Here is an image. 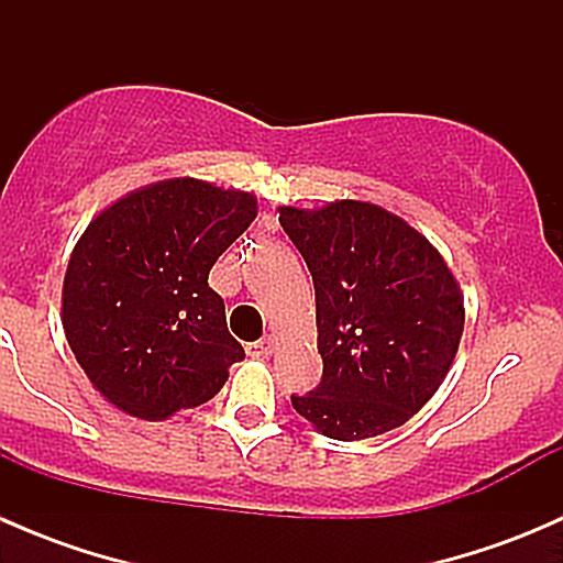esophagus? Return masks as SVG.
<instances>
[{
	"instance_id": "obj_1",
	"label": "esophagus",
	"mask_w": 563,
	"mask_h": 563,
	"mask_svg": "<svg viewBox=\"0 0 563 563\" xmlns=\"http://www.w3.org/2000/svg\"><path fill=\"white\" fill-rule=\"evenodd\" d=\"M272 351H275V340H272V338L247 343V354L253 356V360H266V356H272Z\"/></svg>"
}]
</instances>
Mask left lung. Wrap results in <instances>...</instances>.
Returning <instances> with one entry per match:
<instances>
[{"mask_svg": "<svg viewBox=\"0 0 563 563\" xmlns=\"http://www.w3.org/2000/svg\"><path fill=\"white\" fill-rule=\"evenodd\" d=\"M313 275L321 384L291 395L327 439L360 441L406 424L439 391L463 338L460 283L444 255L378 203L280 207Z\"/></svg>", "mask_w": 563, "mask_h": 563, "instance_id": "8db88e82", "label": "left lung"}]
</instances>
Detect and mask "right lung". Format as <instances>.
<instances>
[{"label": "right lung", "instance_id": "1", "mask_svg": "<svg viewBox=\"0 0 563 563\" xmlns=\"http://www.w3.org/2000/svg\"><path fill=\"white\" fill-rule=\"evenodd\" d=\"M258 214L253 192L176 176L128 192L76 242L62 327L92 387L130 417L212 400L245 360L209 269Z\"/></svg>", "mask_w": 563, "mask_h": 563}]
</instances>
